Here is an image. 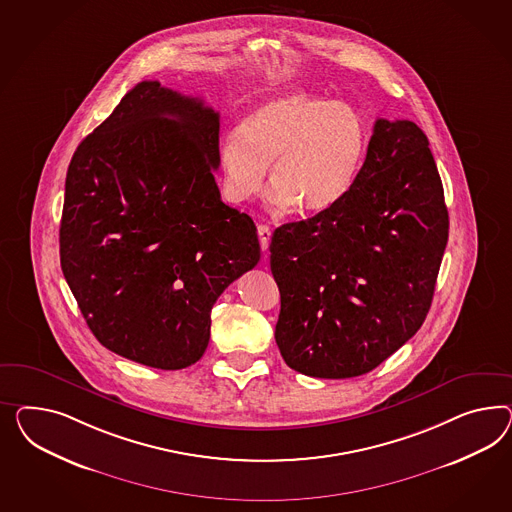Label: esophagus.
<instances>
[{
	"label": "esophagus",
	"mask_w": 512,
	"mask_h": 512,
	"mask_svg": "<svg viewBox=\"0 0 512 512\" xmlns=\"http://www.w3.org/2000/svg\"><path fill=\"white\" fill-rule=\"evenodd\" d=\"M257 235H259V244H261V249L266 251V249H268V244H270V236H272L270 227H268V225H257Z\"/></svg>",
	"instance_id": "esophagus-1"
}]
</instances>
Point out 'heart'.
I'll return each mask as SVG.
<instances>
[{
  "mask_svg": "<svg viewBox=\"0 0 512 512\" xmlns=\"http://www.w3.org/2000/svg\"><path fill=\"white\" fill-rule=\"evenodd\" d=\"M365 151L367 128L350 104L305 91L276 95L221 141L223 195L231 203L248 201L270 166L274 205L322 212L352 188Z\"/></svg>",
  "mask_w": 512,
  "mask_h": 512,
  "instance_id": "heart-1",
  "label": "heart"
}]
</instances>
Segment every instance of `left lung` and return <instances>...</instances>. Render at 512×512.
Instances as JSON below:
<instances>
[{
  "instance_id": "left-lung-1",
  "label": "left lung",
  "mask_w": 512,
  "mask_h": 512,
  "mask_svg": "<svg viewBox=\"0 0 512 512\" xmlns=\"http://www.w3.org/2000/svg\"><path fill=\"white\" fill-rule=\"evenodd\" d=\"M447 236L442 179L425 132L412 121L376 119L345 197L272 236L276 343L285 363L315 378L373 371L425 322Z\"/></svg>"
}]
</instances>
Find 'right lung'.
I'll return each mask as SVG.
<instances>
[{
    "label": "right lung",
    "instance_id": "1",
    "mask_svg": "<svg viewBox=\"0 0 512 512\" xmlns=\"http://www.w3.org/2000/svg\"><path fill=\"white\" fill-rule=\"evenodd\" d=\"M220 115L160 82L128 91L78 145L61 270L111 352L177 371L207 350L210 311L261 259L257 227L221 201Z\"/></svg>",
    "mask_w": 512,
    "mask_h": 512
}]
</instances>
